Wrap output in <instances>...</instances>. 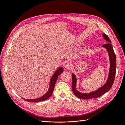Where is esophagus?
Returning a JSON list of instances; mask_svg holds the SVG:
<instances>
[{"mask_svg":"<svg viewBox=\"0 0 125 125\" xmlns=\"http://www.w3.org/2000/svg\"><path fill=\"white\" fill-rule=\"evenodd\" d=\"M72 64L70 63H67L66 64V65L65 66V68L67 69H71L72 68Z\"/></svg>","mask_w":125,"mask_h":125,"instance_id":"obj_1","label":"esophagus"}]
</instances>
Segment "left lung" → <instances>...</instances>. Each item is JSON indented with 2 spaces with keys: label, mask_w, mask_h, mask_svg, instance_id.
<instances>
[{
  "label": "left lung",
  "mask_w": 125,
  "mask_h": 125,
  "mask_svg": "<svg viewBox=\"0 0 125 125\" xmlns=\"http://www.w3.org/2000/svg\"><path fill=\"white\" fill-rule=\"evenodd\" d=\"M102 36L104 40L107 42L106 44L102 45V47L107 50L109 60V70L107 81L105 83L97 90L90 93H81L77 90V79L74 73H72V90L74 95L80 99H90L99 97L106 93L111 88L114 81L116 73V58L114 50L111 44V41L105 33H102Z\"/></svg>",
  "instance_id": "1"
}]
</instances>
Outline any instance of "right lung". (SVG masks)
<instances>
[{
    "label": "right lung",
    "mask_w": 125,
    "mask_h": 125,
    "mask_svg": "<svg viewBox=\"0 0 125 125\" xmlns=\"http://www.w3.org/2000/svg\"><path fill=\"white\" fill-rule=\"evenodd\" d=\"M63 71V68L62 67H59V68L54 73L52 74L50 79V86H49L48 90L47 91V92L45 93L44 95L41 96L40 97L36 98V99H24V98H23V99L26 101L31 102H41V101H44L45 100H47L48 98H50L52 96V92H53L54 89V87L56 84L57 79L59 75L62 73Z\"/></svg>",
    "instance_id": "right-lung-1"
}]
</instances>
